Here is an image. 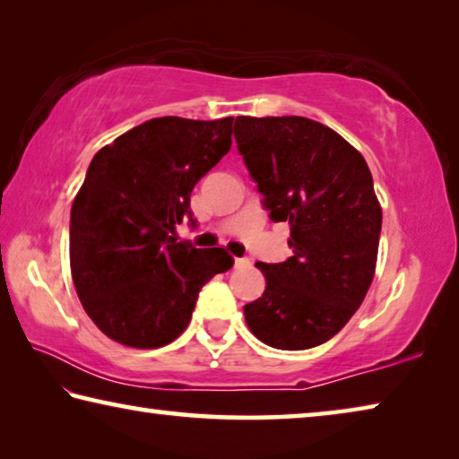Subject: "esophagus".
Here are the masks:
<instances>
[{
	"label": "esophagus",
	"instance_id": "obj_1",
	"mask_svg": "<svg viewBox=\"0 0 459 459\" xmlns=\"http://www.w3.org/2000/svg\"><path fill=\"white\" fill-rule=\"evenodd\" d=\"M248 263H251V261L245 259V257H237V259H235V267H247Z\"/></svg>",
	"mask_w": 459,
	"mask_h": 459
}]
</instances>
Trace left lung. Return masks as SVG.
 <instances>
[{"mask_svg":"<svg viewBox=\"0 0 459 459\" xmlns=\"http://www.w3.org/2000/svg\"><path fill=\"white\" fill-rule=\"evenodd\" d=\"M237 150L273 222H290L293 255L257 263L265 291L248 330L279 351H307L344 328L377 267L383 212L362 155L314 119L237 117Z\"/></svg>","mask_w":459,"mask_h":459,"instance_id":"8db88e82","label":"left lung"}]
</instances>
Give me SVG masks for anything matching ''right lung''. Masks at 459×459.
Returning <instances> with one entry per match:
<instances>
[{"instance_id":"1","label":"right lung","mask_w":459,"mask_h":459,"mask_svg":"<svg viewBox=\"0 0 459 459\" xmlns=\"http://www.w3.org/2000/svg\"><path fill=\"white\" fill-rule=\"evenodd\" d=\"M232 117H155L105 145L71 211V271L97 328L131 348H160L188 325L202 285L232 267L224 248L176 243L190 194L232 143Z\"/></svg>"}]
</instances>
